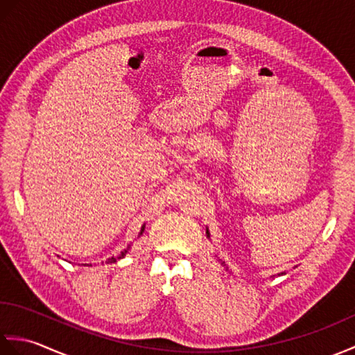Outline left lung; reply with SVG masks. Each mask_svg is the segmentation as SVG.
Returning <instances> with one entry per match:
<instances>
[{"label": "left lung", "instance_id": "1", "mask_svg": "<svg viewBox=\"0 0 355 355\" xmlns=\"http://www.w3.org/2000/svg\"><path fill=\"white\" fill-rule=\"evenodd\" d=\"M206 235H207V238L210 239V232H209V229H207V227H206ZM220 261H221V259H220ZM221 266H223V267H225V270H229V267H227V266H225V262H224V261H221ZM282 275H285V273H284V271H282V273H279L277 276H282Z\"/></svg>", "mask_w": 355, "mask_h": 355}]
</instances>
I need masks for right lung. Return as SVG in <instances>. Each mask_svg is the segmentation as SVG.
Masks as SVG:
<instances>
[{"label":"right lung","mask_w":355,"mask_h":355,"mask_svg":"<svg viewBox=\"0 0 355 355\" xmlns=\"http://www.w3.org/2000/svg\"><path fill=\"white\" fill-rule=\"evenodd\" d=\"M143 232H145V224H143L141 225V229H140V233H139V236H141V233ZM130 248H131V245H128L126 248H125V250L123 252H120L117 256H111V258H108L107 261H105V262H107V263H112V262H117L119 259H122V258H125V256H126V253H128V250H130ZM84 266H88V263H84ZM89 266H92V263H89Z\"/></svg>","instance_id":"right-lung-1"}]
</instances>
